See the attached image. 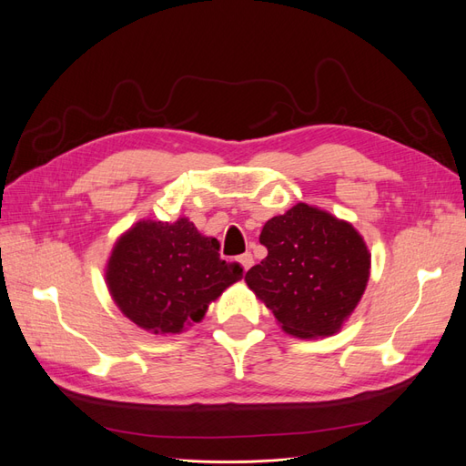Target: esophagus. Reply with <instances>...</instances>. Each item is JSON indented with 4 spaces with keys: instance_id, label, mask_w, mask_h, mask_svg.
I'll return each mask as SVG.
<instances>
[{
    "instance_id": "esophagus-1",
    "label": "esophagus",
    "mask_w": 466,
    "mask_h": 466,
    "mask_svg": "<svg viewBox=\"0 0 466 466\" xmlns=\"http://www.w3.org/2000/svg\"><path fill=\"white\" fill-rule=\"evenodd\" d=\"M237 262H238V264H241V268H243V270L247 272V270H248V268L252 266V262H255V260H252V255H250V252H245V255H241V257H238V258H237Z\"/></svg>"
}]
</instances>
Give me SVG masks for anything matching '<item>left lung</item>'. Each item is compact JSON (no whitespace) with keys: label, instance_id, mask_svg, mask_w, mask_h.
<instances>
[{"label":"left lung","instance_id":"left-lung-1","mask_svg":"<svg viewBox=\"0 0 466 466\" xmlns=\"http://www.w3.org/2000/svg\"><path fill=\"white\" fill-rule=\"evenodd\" d=\"M268 257L245 276L288 334L330 336L354 313L370 279L371 255L351 223L298 204L268 219Z\"/></svg>","mask_w":466,"mask_h":466}]
</instances>
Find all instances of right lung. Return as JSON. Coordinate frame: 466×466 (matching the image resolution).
Here are the masks:
<instances>
[{
    "label": "right lung",
    "instance_id": "right-lung-1",
    "mask_svg": "<svg viewBox=\"0 0 466 466\" xmlns=\"http://www.w3.org/2000/svg\"><path fill=\"white\" fill-rule=\"evenodd\" d=\"M243 268L219 258V243L187 218L137 221L112 248L106 284L120 311L153 334H178L200 322L208 305Z\"/></svg>",
    "mask_w": 466,
    "mask_h": 466
}]
</instances>
